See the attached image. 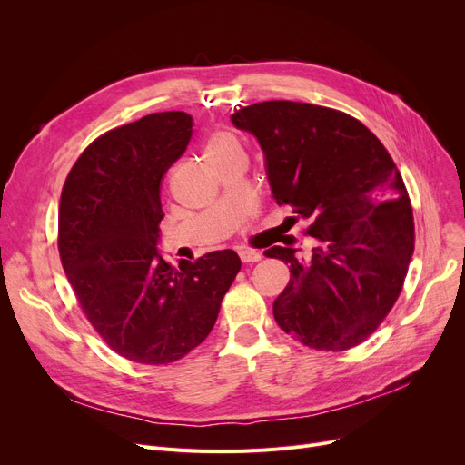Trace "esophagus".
Returning a JSON list of instances; mask_svg holds the SVG:
<instances>
[{
	"instance_id": "1",
	"label": "esophagus",
	"mask_w": 465,
	"mask_h": 465,
	"mask_svg": "<svg viewBox=\"0 0 465 465\" xmlns=\"http://www.w3.org/2000/svg\"><path fill=\"white\" fill-rule=\"evenodd\" d=\"M239 256H241L242 263H254V262L262 260V254L256 251H242Z\"/></svg>"
}]
</instances>
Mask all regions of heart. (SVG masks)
I'll use <instances>...</instances> for the list:
<instances>
[{
    "mask_svg": "<svg viewBox=\"0 0 465 465\" xmlns=\"http://www.w3.org/2000/svg\"><path fill=\"white\" fill-rule=\"evenodd\" d=\"M205 153L213 163L232 156H245L242 154V146L239 139L230 132H214L207 141Z\"/></svg>",
    "mask_w": 465,
    "mask_h": 465,
    "instance_id": "1",
    "label": "heart"
}]
</instances>
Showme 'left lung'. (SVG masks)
Returning <instances> with one entry per match:
<instances>
[{
  "label": "left lung",
  "instance_id": "8db88e82",
  "mask_svg": "<svg viewBox=\"0 0 465 465\" xmlns=\"http://www.w3.org/2000/svg\"><path fill=\"white\" fill-rule=\"evenodd\" d=\"M265 156L273 198L309 220L316 247L263 254L290 265L273 303L282 331L316 351L368 339L401 294L414 251V220L400 169L354 116L300 102H262L232 114Z\"/></svg>",
  "mask_w": 465,
  "mask_h": 465
}]
</instances>
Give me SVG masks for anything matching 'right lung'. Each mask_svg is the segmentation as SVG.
<instances>
[{
	"mask_svg": "<svg viewBox=\"0 0 465 465\" xmlns=\"http://www.w3.org/2000/svg\"><path fill=\"white\" fill-rule=\"evenodd\" d=\"M190 137V114H146L94 139L62 188L58 251L67 281L105 343L143 365L173 363L203 343L241 270L230 249L179 267L156 249L162 179Z\"/></svg>",
	"mask_w": 465,
	"mask_h": 465,
	"instance_id": "obj_1",
	"label": "right lung"
}]
</instances>
